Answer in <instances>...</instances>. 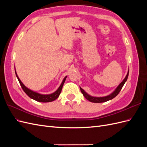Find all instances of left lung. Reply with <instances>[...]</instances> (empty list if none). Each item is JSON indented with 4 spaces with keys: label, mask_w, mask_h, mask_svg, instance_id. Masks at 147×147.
<instances>
[{
    "label": "left lung",
    "mask_w": 147,
    "mask_h": 147,
    "mask_svg": "<svg viewBox=\"0 0 147 147\" xmlns=\"http://www.w3.org/2000/svg\"><path fill=\"white\" fill-rule=\"evenodd\" d=\"M128 75H129V72H127V74L125 78L123 80V81L119 84V86L117 87V88L115 90V91L112 93L110 95H109L107 96H105V97H92L90 95H88L87 93L84 91L82 88H80V90L81 92L83 94V95L84 96V97H85V98L88 100L89 101H90L91 102H94V103H100V102H104L106 101H108L109 100H111L113 99L114 97H116L118 94L119 92H120V91L121 90V89L123 86V85L125 83V82H126L127 77H128Z\"/></svg>",
    "instance_id": "1"
}]
</instances>
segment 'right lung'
<instances>
[{"label":"right lung","mask_w":147,"mask_h":147,"mask_svg":"<svg viewBox=\"0 0 147 147\" xmlns=\"http://www.w3.org/2000/svg\"><path fill=\"white\" fill-rule=\"evenodd\" d=\"M15 74H16V76L18 78V81L20 82V84L22 89H23L26 94H27L30 97V98L36 101H38V102H52L53 100H56L57 97H59V94H61V91H62V88H63V84H64V83L65 81V79L67 78V76H66L64 78L63 82H62L60 86L59 87L58 89H57L56 91L52 93V94H51L44 95V94H38V93H37V92H34L32 91H31L30 90H29V89H28V88H26L24 85L23 83L21 82L20 79L19 78L18 76L17 75L16 71H15Z\"/></svg>","instance_id":"1"}]
</instances>
